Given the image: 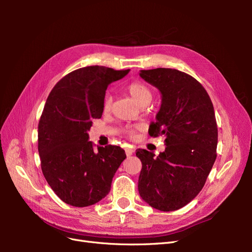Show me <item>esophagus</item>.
Segmentation results:
<instances>
[{
	"instance_id": "34e87169",
	"label": "esophagus",
	"mask_w": 252,
	"mask_h": 252,
	"mask_svg": "<svg viewBox=\"0 0 252 252\" xmlns=\"http://www.w3.org/2000/svg\"><path fill=\"white\" fill-rule=\"evenodd\" d=\"M133 148L132 147H126L125 148V152H126V156L127 157H130L133 154Z\"/></svg>"
}]
</instances>
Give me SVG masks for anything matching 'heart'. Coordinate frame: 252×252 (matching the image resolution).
<instances>
[{
	"label": "heart",
	"mask_w": 252,
	"mask_h": 252,
	"mask_svg": "<svg viewBox=\"0 0 252 252\" xmlns=\"http://www.w3.org/2000/svg\"><path fill=\"white\" fill-rule=\"evenodd\" d=\"M125 90L131 95L133 100L140 104L141 106L147 105L152 98V90L146 83L142 81H133L127 84ZM112 106V97L110 94H106L102 102V111L103 113H108L111 110ZM140 127L139 126H127L124 128V132L130 139H134L138 133Z\"/></svg>",
	"instance_id": "1"
}]
</instances>
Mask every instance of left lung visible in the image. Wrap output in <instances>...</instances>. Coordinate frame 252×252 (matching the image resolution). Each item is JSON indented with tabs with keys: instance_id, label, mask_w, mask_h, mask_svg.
I'll return each mask as SVG.
<instances>
[{
	"instance_id": "1",
	"label": "left lung",
	"mask_w": 252,
	"mask_h": 252,
	"mask_svg": "<svg viewBox=\"0 0 252 252\" xmlns=\"http://www.w3.org/2000/svg\"><path fill=\"white\" fill-rule=\"evenodd\" d=\"M141 78L162 94L152 138L165 136V151L136 149L142 162L139 193L151 207L173 211L184 207L204 187L217 158L218 126L215 109L202 84L171 68L141 70Z\"/></svg>"
}]
</instances>
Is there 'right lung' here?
I'll return each instance as SVG.
<instances>
[{"instance_id": "right-lung-1", "label": "right lung", "mask_w": 252, "mask_h": 252, "mask_svg": "<svg viewBox=\"0 0 252 252\" xmlns=\"http://www.w3.org/2000/svg\"><path fill=\"white\" fill-rule=\"evenodd\" d=\"M129 72L105 66L79 68L61 79L49 94L37 127V149L45 179L61 200L87 207L110 191L126 155L120 146L94 149L87 131L102 117L111 82Z\"/></svg>"}]
</instances>
